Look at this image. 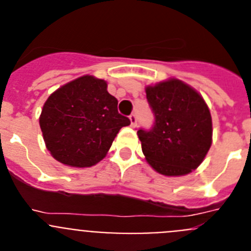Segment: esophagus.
<instances>
[{"label": "esophagus", "mask_w": 251, "mask_h": 251, "mask_svg": "<svg viewBox=\"0 0 251 251\" xmlns=\"http://www.w3.org/2000/svg\"><path fill=\"white\" fill-rule=\"evenodd\" d=\"M129 121H130V126H132L133 128L137 127V117L136 114H130L129 115Z\"/></svg>", "instance_id": "obj_1"}]
</instances>
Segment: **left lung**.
<instances>
[{"mask_svg": "<svg viewBox=\"0 0 251 251\" xmlns=\"http://www.w3.org/2000/svg\"><path fill=\"white\" fill-rule=\"evenodd\" d=\"M154 113L151 130L137 132L151 167L165 176H185L202 163L212 143L207 104L192 86L171 77L146 86Z\"/></svg>", "mask_w": 251, "mask_h": 251, "instance_id": "left-lung-1", "label": "left lung"}]
</instances>
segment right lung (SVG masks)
Instances as JSON below:
<instances>
[{
    "label": "right lung",
    "instance_id": "right-lung-1",
    "mask_svg": "<svg viewBox=\"0 0 251 251\" xmlns=\"http://www.w3.org/2000/svg\"><path fill=\"white\" fill-rule=\"evenodd\" d=\"M103 79L83 75L60 86L45 101L40 128L50 154L70 167H92L109 151L130 121L118 113V100Z\"/></svg>",
    "mask_w": 251,
    "mask_h": 251
}]
</instances>
